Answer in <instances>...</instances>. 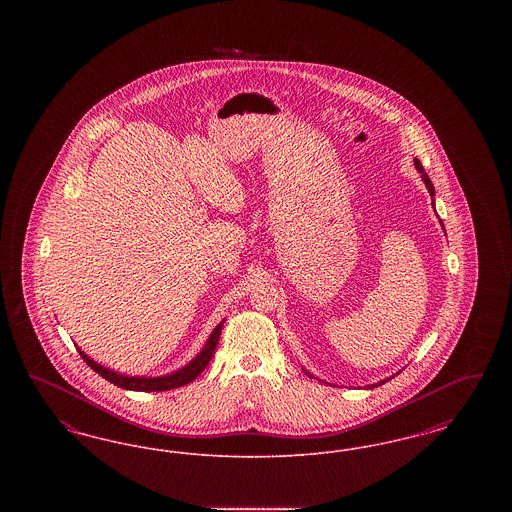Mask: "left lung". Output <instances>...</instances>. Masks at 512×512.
Instances as JSON below:
<instances>
[{"label":"left lung","instance_id":"1","mask_svg":"<svg viewBox=\"0 0 512 512\" xmlns=\"http://www.w3.org/2000/svg\"><path fill=\"white\" fill-rule=\"evenodd\" d=\"M414 167H416V171L422 172V180H424V184H426L430 195H436V192H434V184H432V180L428 178V174L422 169V163H420L418 159H414ZM305 372H307V370H305ZM307 374H309V372H307ZM309 376H311V374H309ZM388 380H390V378H388ZM380 384H386V380H382V382H378V384H374V386H370V388H376V386H380Z\"/></svg>","mask_w":512,"mask_h":512}]
</instances>
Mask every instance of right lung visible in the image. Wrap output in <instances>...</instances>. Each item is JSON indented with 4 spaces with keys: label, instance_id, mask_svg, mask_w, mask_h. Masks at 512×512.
Masks as SVG:
<instances>
[{
    "label": "right lung",
    "instance_id": "right-lung-1",
    "mask_svg": "<svg viewBox=\"0 0 512 512\" xmlns=\"http://www.w3.org/2000/svg\"><path fill=\"white\" fill-rule=\"evenodd\" d=\"M220 330H222V322L213 330V334L209 336V340L205 343V347L197 353V357L192 359L186 366H182L180 370L167 374V376H157V378H140V376H124L115 370H109L105 366L98 365L94 359H90L80 347L78 353L80 357L86 361V365L94 368L99 376H103L107 382L119 386L122 390L130 391H167L186 386L190 382H194L195 378L205 370V366L209 365V361L213 359V353L217 349L219 343Z\"/></svg>",
    "mask_w": 512,
    "mask_h": 512
}]
</instances>
